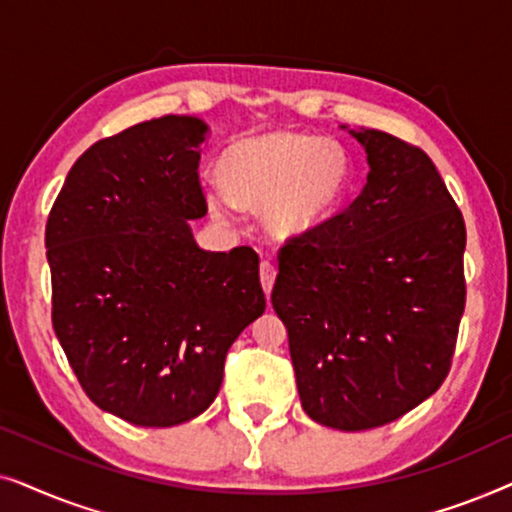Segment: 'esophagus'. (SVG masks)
<instances>
[{
	"mask_svg": "<svg viewBox=\"0 0 512 512\" xmlns=\"http://www.w3.org/2000/svg\"><path fill=\"white\" fill-rule=\"evenodd\" d=\"M275 277H277V268L268 261L261 263V284H263V291L265 296H270L272 291V284H275Z\"/></svg>",
	"mask_w": 512,
	"mask_h": 512,
	"instance_id": "obj_1",
	"label": "esophagus"
}]
</instances>
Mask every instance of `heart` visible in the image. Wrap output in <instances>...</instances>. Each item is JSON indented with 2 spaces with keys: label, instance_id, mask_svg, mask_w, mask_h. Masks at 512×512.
<instances>
[{
  "label": "heart",
  "instance_id": "heart-1",
  "mask_svg": "<svg viewBox=\"0 0 512 512\" xmlns=\"http://www.w3.org/2000/svg\"><path fill=\"white\" fill-rule=\"evenodd\" d=\"M221 184L202 188L209 214L233 223L240 205L261 207L275 237L319 228L354 184L352 153L338 139L272 130L230 144L219 160Z\"/></svg>",
  "mask_w": 512,
  "mask_h": 512
}]
</instances>
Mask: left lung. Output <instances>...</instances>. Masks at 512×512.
<instances>
[{
	"mask_svg": "<svg viewBox=\"0 0 512 512\" xmlns=\"http://www.w3.org/2000/svg\"><path fill=\"white\" fill-rule=\"evenodd\" d=\"M352 205L279 251L272 307L303 410L340 431L384 426L450 373L466 305V226L431 158L382 130Z\"/></svg>",
	"mask_w": 512,
	"mask_h": 512,
	"instance_id": "8db88e82",
	"label": "left lung"
}]
</instances>
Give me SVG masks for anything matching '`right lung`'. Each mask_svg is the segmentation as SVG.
<instances>
[{
	"label": "right lung",
	"mask_w": 512,
	"mask_h": 512,
	"mask_svg": "<svg viewBox=\"0 0 512 512\" xmlns=\"http://www.w3.org/2000/svg\"><path fill=\"white\" fill-rule=\"evenodd\" d=\"M207 123L163 116L100 139L46 223L53 328L90 401L135 426H177L219 394L233 342L265 312L258 256L205 251Z\"/></svg>",
	"instance_id": "add662e5"
}]
</instances>
